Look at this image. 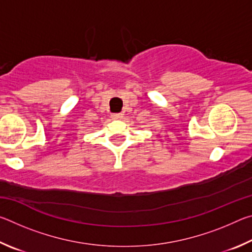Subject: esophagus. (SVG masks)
Here are the masks:
<instances>
[{"instance_id":"esophagus-1","label":"esophagus","mask_w":252,"mask_h":252,"mask_svg":"<svg viewBox=\"0 0 252 252\" xmlns=\"http://www.w3.org/2000/svg\"><path fill=\"white\" fill-rule=\"evenodd\" d=\"M123 117L122 113H113L111 114V118L114 119V120H118V119H121Z\"/></svg>"}]
</instances>
